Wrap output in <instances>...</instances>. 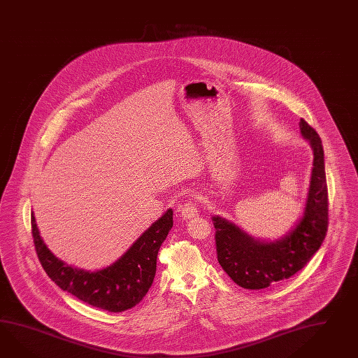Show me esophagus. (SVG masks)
Masks as SVG:
<instances>
[{
  "instance_id": "esophagus-1",
  "label": "esophagus",
  "mask_w": 358,
  "mask_h": 358,
  "mask_svg": "<svg viewBox=\"0 0 358 358\" xmlns=\"http://www.w3.org/2000/svg\"><path fill=\"white\" fill-rule=\"evenodd\" d=\"M179 215L183 218V220H191L199 215V210H197V206L196 203L192 201H188L187 203H184L183 206L179 208Z\"/></svg>"
}]
</instances>
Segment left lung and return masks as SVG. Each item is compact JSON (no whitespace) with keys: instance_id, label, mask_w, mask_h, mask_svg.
<instances>
[{"instance_id":"1","label":"left lung","mask_w":358,"mask_h":358,"mask_svg":"<svg viewBox=\"0 0 358 358\" xmlns=\"http://www.w3.org/2000/svg\"><path fill=\"white\" fill-rule=\"evenodd\" d=\"M301 136L313 150V167L303 215L275 240L253 238L234 222L213 215L217 256L222 268L236 285L264 289L301 270L321 248L327 232L329 199L321 138L303 120Z\"/></svg>"}]
</instances>
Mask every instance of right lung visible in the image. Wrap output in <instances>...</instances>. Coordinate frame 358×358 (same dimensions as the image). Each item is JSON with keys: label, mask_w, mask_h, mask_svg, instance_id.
I'll list each match as a JSON object with an SVG mask.
<instances>
[{"label": "right lung", "mask_w": 358, "mask_h": 358, "mask_svg": "<svg viewBox=\"0 0 358 358\" xmlns=\"http://www.w3.org/2000/svg\"><path fill=\"white\" fill-rule=\"evenodd\" d=\"M173 209H167L115 262L101 270L87 271L67 265L52 253L40 236L35 214L31 211L37 257L48 276L61 289L94 308L124 312L138 305L153 283L157 255L173 227Z\"/></svg>", "instance_id": "add662e5"}]
</instances>
